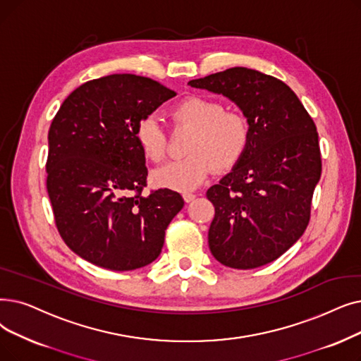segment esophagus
I'll return each instance as SVG.
<instances>
[{"mask_svg": "<svg viewBox=\"0 0 361 361\" xmlns=\"http://www.w3.org/2000/svg\"><path fill=\"white\" fill-rule=\"evenodd\" d=\"M196 197V195H193V193H189V192H185V193H183V199H184V202H192L193 199Z\"/></svg>", "mask_w": 361, "mask_h": 361, "instance_id": "34e87169", "label": "esophagus"}]
</instances>
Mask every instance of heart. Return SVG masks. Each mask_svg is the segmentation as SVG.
<instances>
[{
  "mask_svg": "<svg viewBox=\"0 0 361 361\" xmlns=\"http://www.w3.org/2000/svg\"><path fill=\"white\" fill-rule=\"evenodd\" d=\"M176 130H189L192 135L185 152L189 156L171 162L153 172V181L176 190L195 189L212 171H227L236 165L249 145L250 127L247 118L214 99L187 97L171 109ZM135 140L143 156L159 164L166 158L168 137L161 122L146 115L135 125Z\"/></svg>",
  "mask_w": 361,
  "mask_h": 361,
  "instance_id": "heart-1",
  "label": "heart"
}]
</instances>
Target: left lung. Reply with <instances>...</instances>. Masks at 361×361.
<instances>
[{"mask_svg":"<svg viewBox=\"0 0 361 361\" xmlns=\"http://www.w3.org/2000/svg\"><path fill=\"white\" fill-rule=\"evenodd\" d=\"M189 85L223 94L249 121L242 159L207 192L215 208L208 243L226 267H261L283 255L310 223L322 176L316 123L283 81L255 69L230 68Z\"/></svg>","mask_w":361,"mask_h":361,"instance_id":"obj_1","label":"left lung"}]
</instances>
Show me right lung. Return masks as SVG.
I'll return each mask as SVG.
<instances>
[{"mask_svg":"<svg viewBox=\"0 0 361 361\" xmlns=\"http://www.w3.org/2000/svg\"><path fill=\"white\" fill-rule=\"evenodd\" d=\"M176 91L131 73L107 75L72 91L49 131L47 192L65 243L114 271L159 257L165 230L184 207L180 193L152 190L135 125Z\"/></svg>","mask_w":361,"mask_h":361,"instance_id":"obj_1","label":"right lung"}]
</instances>
